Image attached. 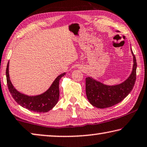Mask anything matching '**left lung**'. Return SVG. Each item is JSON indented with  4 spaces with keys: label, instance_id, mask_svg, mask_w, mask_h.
Masks as SVG:
<instances>
[{
    "label": "left lung",
    "instance_id": "obj_1",
    "mask_svg": "<svg viewBox=\"0 0 147 147\" xmlns=\"http://www.w3.org/2000/svg\"><path fill=\"white\" fill-rule=\"evenodd\" d=\"M133 71L127 80L119 85L109 86L96 81L91 78H86V94L89 102L98 108L113 107L120 102L132 91L136 80L137 61L134 53Z\"/></svg>",
    "mask_w": 147,
    "mask_h": 147
}]
</instances>
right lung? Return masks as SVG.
I'll list each match as a JSON object with an SVG mask.
<instances>
[{
    "mask_svg": "<svg viewBox=\"0 0 147 147\" xmlns=\"http://www.w3.org/2000/svg\"><path fill=\"white\" fill-rule=\"evenodd\" d=\"M9 62L6 70L7 85L13 98L22 107L36 112H47L51 110L58 102L59 99V81L66 73L58 76L54 81L51 87L46 92L40 95L29 96L20 93L17 91L11 83L8 72Z\"/></svg>",
    "mask_w": 147,
    "mask_h": 147,
    "instance_id": "add662e5",
    "label": "right lung"
}]
</instances>
